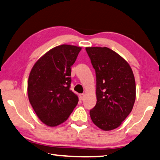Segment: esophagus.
<instances>
[{
    "mask_svg": "<svg viewBox=\"0 0 160 160\" xmlns=\"http://www.w3.org/2000/svg\"><path fill=\"white\" fill-rule=\"evenodd\" d=\"M84 97H85L84 93H80V94H79V98H80V100H83Z\"/></svg>",
    "mask_w": 160,
    "mask_h": 160,
    "instance_id": "34e87169",
    "label": "esophagus"
}]
</instances>
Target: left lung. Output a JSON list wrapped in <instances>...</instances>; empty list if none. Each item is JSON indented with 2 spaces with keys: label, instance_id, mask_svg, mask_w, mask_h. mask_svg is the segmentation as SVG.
Masks as SVG:
<instances>
[{
  "label": "left lung",
  "instance_id": "8db88e82",
  "mask_svg": "<svg viewBox=\"0 0 160 160\" xmlns=\"http://www.w3.org/2000/svg\"><path fill=\"white\" fill-rule=\"evenodd\" d=\"M97 77V104L90 110L93 123L102 130L118 127L135 101L132 70L121 55L108 48H86Z\"/></svg>",
  "mask_w": 160,
  "mask_h": 160
}]
</instances>
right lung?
I'll return each mask as SVG.
<instances>
[{"label": "right lung", "instance_id": "obj_1", "mask_svg": "<svg viewBox=\"0 0 160 160\" xmlns=\"http://www.w3.org/2000/svg\"><path fill=\"white\" fill-rule=\"evenodd\" d=\"M81 48L62 44L51 49L33 65L28 82L29 102L38 118L49 127L67 120L78 102L70 90L71 67Z\"/></svg>", "mask_w": 160, "mask_h": 160}]
</instances>
